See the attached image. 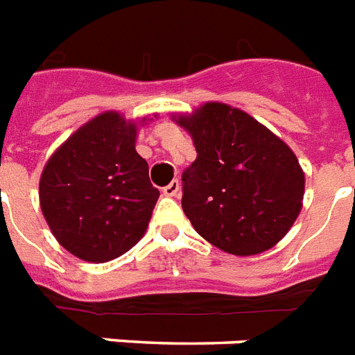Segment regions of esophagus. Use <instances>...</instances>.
Returning a JSON list of instances; mask_svg holds the SVG:
<instances>
[{
  "label": "esophagus",
  "mask_w": 355,
  "mask_h": 355,
  "mask_svg": "<svg viewBox=\"0 0 355 355\" xmlns=\"http://www.w3.org/2000/svg\"><path fill=\"white\" fill-rule=\"evenodd\" d=\"M178 193H180V182L178 180H173L171 184H167L164 188V196L167 197H177Z\"/></svg>",
  "instance_id": "esophagus-1"
}]
</instances>
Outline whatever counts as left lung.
<instances>
[{"label":"left lung","instance_id":"1","mask_svg":"<svg viewBox=\"0 0 355 355\" xmlns=\"http://www.w3.org/2000/svg\"><path fill=\"white\" fill-rule=\"evenodd\" d=\"M197 158L182 175V208L207 242L238 257L274 248L304 205L296 154L257 119L223 102L173 115Z\"/></svg>","mask_w":355,"mask_h":355}]
</instances>
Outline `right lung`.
<instances>
[{"label": "right lung", "mask_w": 355, "mask_h": 355, "mask_svg": "<svg viewBox=\"0 0 355 355\" xmlns=\"http://www.w3.org/2000/svg\"><path fill=\"white\" fill-rule=\"evenodd\" d=\"M104 112L76 130L46 162L40 210L64 250L87 262L117 259L147 231L159 191L135 150L137 126Z\"/></svg>", "instance_id": "1"}]
</instances>
